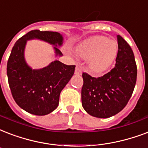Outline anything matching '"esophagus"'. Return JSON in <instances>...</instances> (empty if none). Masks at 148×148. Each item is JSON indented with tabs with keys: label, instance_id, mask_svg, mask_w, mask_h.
Returning <instances> with one entry per match:
<instances>
[{
	"label": "esophagus",
	"instance_id": "1",
	"mask_svg": "<svg viewBox=\"0 0 148 148\" xmlns=\"http://www.w3.org/2000/svg\"><path fill=\"white\" fill-rule=\"evenodd\" d=\"M82 74V71L81 66L79 65H77L76 69H75V74H78V75H81Z\"/></svg>",
	"mask_w": 148,
	"mask_h": 148
}]
</instances>
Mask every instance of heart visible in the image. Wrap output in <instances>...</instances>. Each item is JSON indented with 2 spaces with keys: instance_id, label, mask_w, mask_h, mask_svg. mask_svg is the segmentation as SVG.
Segmentation results:
<instances>
[{
  "instance_id": "obj_1",
  "label": "heart",
  "mask_w": 148,
  "mask_h": 148,
  "mask_svg": "<svg viewBox=\"0 0 148 148\" xmlns=\"http://www.w3.org/2000/svg\"><path fill=\"white\" fill-rule=\"evenodd\" d=\"M118 44L105 36H94L79 45L76 53L83 59H89V66L95 72L108 69L116 59Z\"/></svg>"
}]
</instances>
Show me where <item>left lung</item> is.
<instances>
[{
  "label": "left lung",
  "instance_id": "left-lung-1",
  "mask_svg": "<svg viewBox=\"0 0 148 148\" xmlns=\"http://www.w3.org/2000/svg\"><path fill=\"white\" fill-rule=\"evenodd\" d=\"M116 37L118 53L114 67L99 77L82 74V106L92 116L109 118L117 114L127 106L136 84L137 68L134 52L123 37Z\"/></svg>",
  "mask_w": 148,
  "mask_h": 148
}]
</instances>
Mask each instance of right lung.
I'll use <instances>...</instances> for the list:
<instances>
[{"label":"right lung","instance_id":"add662e5","mask_svg":"<svg viewBox=\"0 0 148 148\" xmlns=\"http://www.w3.org/2000/svg\"><path fill=\"white\" fill-rule=\"evenodd\" d=\"M39 39L56 46V55L62 56L57 48L63 37L56 32L32 30L21 37L12 48L7 64L8 84L13 99L25 111L36 116L53 112L59 105L60 94L74 73L75 65H66L59 60L42 69L32 70L24 58L27 40Z\"/></svg>","mask_w":148,"mask_h":148}]
</instances>
